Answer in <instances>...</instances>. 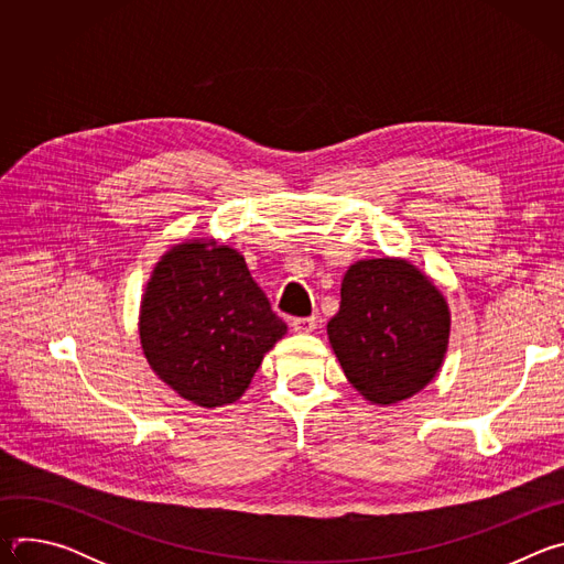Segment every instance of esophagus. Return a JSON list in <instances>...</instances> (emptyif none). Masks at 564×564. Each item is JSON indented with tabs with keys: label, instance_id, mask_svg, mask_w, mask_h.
<instances>
[{
	"label": "esophagus",
	"instance_id": "esophagus-1",
	"mask_svg": "<svg viewBox=\"0 0 564 564\" xmlns=\"http://www.w3.org/2000/svg\"><path fill=\"white\" fill-rule=\"evenodd\" d=\"M292 330L299 335H310L316 330V316H299L292 321Z\"/></svg>",
	"mask_w": 564,
	"mask_h": 564
}]
</instances>
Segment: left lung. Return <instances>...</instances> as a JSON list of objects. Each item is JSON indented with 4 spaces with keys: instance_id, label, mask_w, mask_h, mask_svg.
<instances>
[{
    "instance_id": "1",
    "label": "left lung",
    "mask_w": 564,
    "mask_h": 564,
    "mask_svg": "<svg viewBox=\"0 0 564 564\" xmlns=\"http://www.w3.org/2000/svg\"><path fill=\"white\" fill-rule=\"evenodd\" d=\"M448 335V303L413 263L383 257L348 268L328 339L370 404L390 406L426 388L444 364Z\"/></svg>"
}]
</instances>
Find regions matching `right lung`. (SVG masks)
Here are the masks:
<instances>
[{"label":"right lung","mask_w":564,"mask_h":564,"mask_svg":"<svg viewBox=\"0 0 564 564\" xmlns=\"http://www.w3.org/2000/svg\"><path fill=\"white\" fill-rule=\"evenodd\" d=\"M138 330L160 379L192 404L218 409L248 390L288 326L272 312L243 254L196 238L155 263Z\"/></svg>","instance_id":"add662e5"}]
</instances>
